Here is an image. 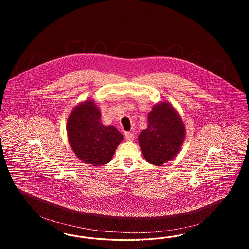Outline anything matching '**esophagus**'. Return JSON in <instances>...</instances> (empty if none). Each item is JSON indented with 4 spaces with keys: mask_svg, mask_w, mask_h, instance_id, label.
<instances>
[{
    "mask_svg": "<svg viewBox=\"0 0 249 249\" xmlns=\"http://www.w3.org/2000/svg\"><path fill=\"white\" fill-rule=\"evenodd\" d=\"M125 138L127 141L134 140V134L131 132H125Z\"/></svg>",
    "mask_w": 249,
    "mask_h": 249,
    "instance_id": "1",
    "label": "esophagus"
}]
</instances>
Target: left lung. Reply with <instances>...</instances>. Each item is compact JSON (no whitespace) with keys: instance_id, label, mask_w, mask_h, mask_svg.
Returning <instances> with one entry per match:
<instances>
[{"instance_id":"obj_1","label":"left lung","mask_w":249,"mask_h":249,"mask_svg":"<svg viewBox=\"0 0 249 249\" xmlns=\"http://www.w3.org/2000/svg\"><path fill=\"white\" fill-rule=\"evenodd\" d=\"M147 121V128L138 136L142 156L151 164L163 165L179 153L186 137L185 124L169 102L156 104Z\"/></svg>"}]
</instances>
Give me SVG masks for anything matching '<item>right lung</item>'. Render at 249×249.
<instances>
[{"mask_svg": "<svg viewBox=\"0 0 249 249\" xmlns=\"http://www.w3.org/2000/svg\"><path fill=\"white\" fill-rule=\"evenodd\" d=\"M94 100L79 103L67 119V136L72 151L84 163L101 166L111 161L123 135L114 126L101 122Z\"/></svg>", "mask_w": 249, "mask_h": 249, "instance_id": "1", "label": "right lung"}]
</instances>
